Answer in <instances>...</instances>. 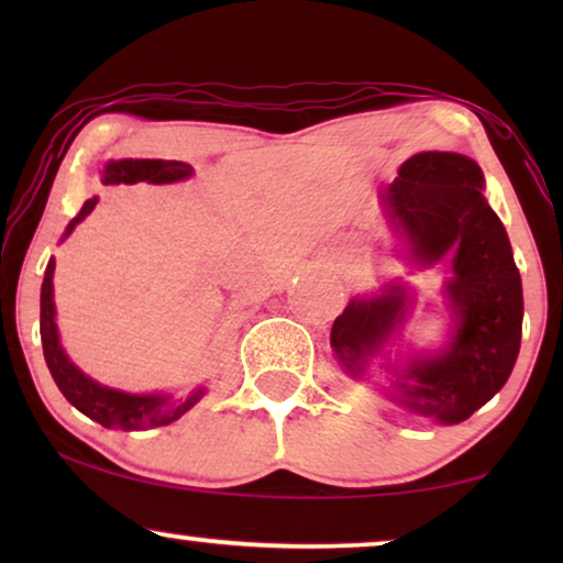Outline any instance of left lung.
<instances>
[{
	"label": "left lung",
	"instance_id": "8db88e82",
	"mask_svg": "<svg viewBox=\"0 0 563 563\" xmlns=\"http://www.w3.org/2000/svg\"><path fill=\"white\" fill-rule=\"evenodd\" d=\"M484 176L461 153L426 151L407 158L391 181L387 210L420 264L453 253L445 295L456 312V333L443 353L418 358L397 379L395 397L407 410L445 426L487 405L510 376L520 351L522 284L503 222L482 197ZM405 291L353 299L330 330V345L351 374H366L405 320Z\"/></svg>",
	"mask_w": 563,
	"mask_h": 563
}]
</instances>
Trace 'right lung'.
I'll return each instance as SVG.
<instances>
[{"instance_id": "obj_1", "label": "right lung", "mask_w": 563, "mask_h": 563, "mask_svg": "<svg viewBox=\"0 0 563 563\" xmlns=\"http://www.w3.org/2000/svg\"><path fill=\"white\" fill-rule=\"evenodd\" d=\"M191 174L189 164L181 161H112L102 172V181L110 187L118 184H137V181H151V184H172L179 179H187ZM97 197H91L84 202L79 214L68 222L66 235L76 228V222H81L87 214L95 210ZM53 261H48L41 287V341H43V356L48 364L53 379H56L58 389L64 391V397L71 402L76 410H81L87 418L97 420L104 428H120V430H148L172 426L174 420H179L184 412L191 410L205 391L197 389L191 391L187 399H174L164 395H125V391L99 387L97 382H91L89 376H84L71 361L66 358L64 349L58 343V330H56V307H53Z\"/></svg>"}]
</instances>
